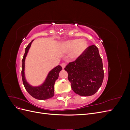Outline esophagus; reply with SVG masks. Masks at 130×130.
<instances>
[{
	"label": "esophagus",
	"instance_id": "34e87169",
	"mask_svg": "<svg viewBox=\"0 0 130 130\" xmlns=\"http://www.w3.org/2000/svg\"><path fill=\"white\" fill-rule=\"evenodd\" d=\"M66 66V63L63 62L61 64V66H62V68H63V69H64V67H65V66Z\"/></svg>",
	"mask_w": 130,
	"mask_h": 130
}]
</instances>
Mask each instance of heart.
Wrapping results in <instances>:
<instances>
[{
    "instance_id": "b5f03b06",
    "label": "heart",
    "mask_w": 130,
    "mask_h": 130,
    "mask_svg": "<svg viewBox=\"0 0 130 130\" xmlns=\"http://www.w3.org/2000/svg\"><path fill=\"white\" fill-rule=\"evenodd\" d=\"M87 47V42L84 39H75L66 41L63 45V50L66 53H72L71 57L75 60L84 54Z\"/></svg>"
}]
</instances>
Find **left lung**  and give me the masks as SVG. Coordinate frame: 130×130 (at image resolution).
I'll return each mask as SVG.
<instances>
[{
  "label": "left lung",
  "mask_w": 130,
  "mask_h": 130,
  "mask_svg": "<svg viewBox=\"0 0 130 130\" xmlns=\"http://www.w3.org/2000/svg\"><path fill=\"white\" fill-rule=\"evenodd\" d=\"M64 70L73 91L84 96L92 95L100 88L104 80L102 59L97 47L92 45L75 61L69 62Z\"/></svg>",
  "instance_id": "8db88e82"
}]
</instances>
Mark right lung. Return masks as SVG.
<instances>
[{
    "label": "right lung",
    "mask_w": 130,
    "mask_h": 130,
    "mask_svg": "<svg viewBox=\"0 0 130 130\" xmlns=\"http://www.w3.org/2000/svg\"><path fill=\"white\" fill-rule=\"evenodd\" d=\"M34 40H32L25 48V52L24 56L22 59V77L23 85L26 91L30 95L34 98L38 100H46L52 98L54 95V85L55 82L57 79L59 75V73L62 70V68L61 66H57L55 68L53 69L49 73L45 81L41 86L38 87H33L30 85L26 81L24 74L25 68V57L30 48L31 43Z\"/></svg>",
    "instance_id": "add662e5"
}]
</instances>
